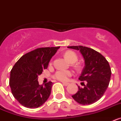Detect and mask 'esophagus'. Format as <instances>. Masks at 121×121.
I'll list each match as a JSON object with an SVG mask.
<instances>
[{"mask_svg": "<svg viewBox=\"0 0 121 121\" xmlns=\"http://www.w3.org/2000/svg\"><path fill=\"white\" fill-rule=\"evenodd\" d=\"M62 84L65 86H67V85H69V83H67V82H62Z\"/></svg>", "mask_w": 121, "mask_h": 121, "instance_id": "1", "label": "esophagus"}]
</instances>
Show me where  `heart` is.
Segmentation results:
<instances>
[{
    "label": "heart",
    "mask_w": 121,
    "mask_h": 121,
    "mask_svg": "<svg viewBox=\"0 0 121 121\" xmlns=\"http://www.w3.org/2000/svg\"><path fill=\"white\" fill-rule=\"evenodd\" d=\"M65 57L71 63H74L78 60V55L73 51H68L65 53ZM72 75V72L68 70H57L54 73V78L61 81H67L68 78Z\"/></svg>",
    "instance_id": "obj_1"
}]
</instances>
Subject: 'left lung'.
Wrapping results in <instances>:
<instances>
[{
  "label": "left lung",
  "instance_id": "obj_1",
  "mask_svg": "<svg viewBox=\"0 0 121 121\" xmlns=\"http://www.w3.org/2000/svg\"><path fill=\"white\" fill-rule=\"evenodd\" d=\"M68 48L79 50L85 60V66L79 79L86 81L84 88L78 86V91L72 96L78 103L90 105L102 98L110 81L111 68L108 62L102 54L90 48L70 46Z\"/></svg>",
  "mask_w": 121,
  "mask_h": 121
}]
</instances>
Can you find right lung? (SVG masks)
<instances>
[{
  "label": "right lung",
  "mask_w": 121,
  "mask_h": 121,
  "mask_svg": "<svg viewBox=\"0 0 121 121\" xmlns=\"http://www.w3.org/2000/svg\"><path fill=\"white\" fill-rule=\"evenodd\" d=\"M60 47L39 48L22 56L11 70L9 86L13 96L23 106L36 108L47 101L53 82L39 85L38 76L47 69Z\"/></svg>",
  "instance_id": "obj_1"
}]
</instances>
